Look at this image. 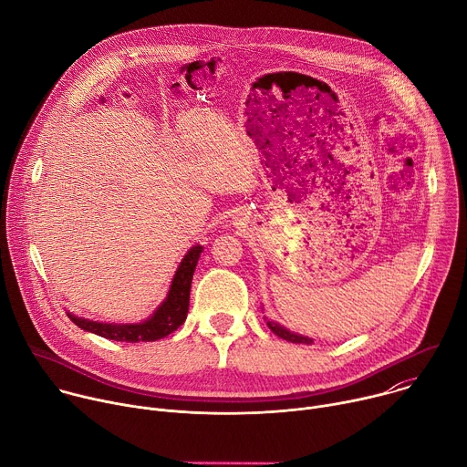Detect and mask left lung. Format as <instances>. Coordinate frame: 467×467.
<instances>
[{
    "label": "left lung",
    "instance_id": "left-lung-1",
    "mask_svg": "<svg viewBox=\"0 0 467 467\" xmlns=\"http://www.w3.org/2000/svg\"><path fill=\"white\" fill-rule=\"evenodd\" d=\"M268 327L272 328V332H275V335L286 342H292V344H312V338H306V337H301V335H296V332H290L288 328L281 327L279 323L275 321H268Z\"/></svg>",
    "mask_w": 467,
    "mask_h": 467
}]
</instances>
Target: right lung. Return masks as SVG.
<instances>
[{"mask_svg":"<svg viewBox=\"0 0 467 467\" xmlns=\"http://www.w3.org/2000/svg\"><path fill=\"white\" fill-rule=\"evenodd\" d=\"M202 251H203L202 245H193L184 254L182 262L179 264V268L173 275L168 297L153 312V316L148 317L146 321H142V323H101V321L78 317L74 314H68V317L79 328L94 332V335L103 337L107 340L129 342V344L161 340V338L171 335V332L177 330L186 319L188 305H190L192 277H193L195 265H197V260H199Z\"/></svg>","mask_w":467,"mask_h":467,"instance_id":"right-lung-1","label":"right lung"}]
</instances>
